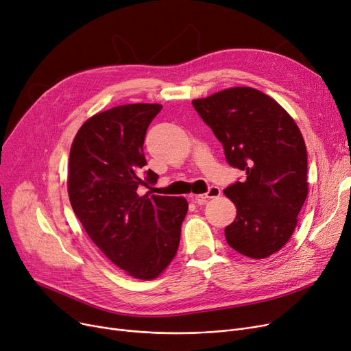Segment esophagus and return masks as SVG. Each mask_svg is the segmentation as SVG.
<instances>
[{
	"mask_svg": "<svg viewBox=\"0 0 351 351\" xmlns=\"http://www.w3.org/2000/svg\"><path fill=\"white\" fill-rule=\"evenodd\" d=\"M220 194H221V190H220L219 187L211 186L206 194H202V195H194L193 198H194V202H195L197 204H204V203H206V199L215 198V197H219Z\"/></svg>",
	"mask_w": 351,
	"mask_h": 351,
	"instance_id": "esophagus-1",
	"label": "esophagus"
}]
</instances>
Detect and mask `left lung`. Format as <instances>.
Instances as JSON below:
<instances>
[{
  "label": "left lung",
  "mask_w": 351,
  "mask_h": 351,
  "mask_svg": "<svg viewBox=\"0 0 351 351\" xmlns=\"http://www.w3.org/2000/svg\"><path fill=\"white\" fill-rule=\"evenodd\" d=\"M193 106L224 148L227 162L245 173L224 194L237 207L226 227L231 248L265 258L285 245L308 193L307 149L290 114L267 94L234 87Z\"/></svg>",
  "instance_id": "left-lung-1"
}]
</instances>
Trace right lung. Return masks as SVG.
<instances>
[{"label": "right lung", "mask_w": 351, "mask_h": 351, "mask_svg": "<svg viewBox=\"0 0 351 351\" xmlns=\"http://www.w3.org/2000/svg\"><path fill=\"white\" fill-rule=\"evenodd\" d=\"M160 104H127L98 112L78 130L69 162V197L93 243L128 276L158 277L177 254L184 197H148L143 144Z\"/></svg>", "instance_id": "right-lung-1"}]
</instances>
